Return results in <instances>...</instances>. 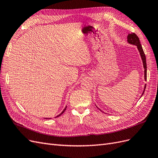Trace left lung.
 I'll return each mask as SVG.
<instances>
[{
  "instance_id": "8db88e82",
  "label": "left lung",
  "mask_w": 158,
  "mask_h": 158,
  "mask_svg": "<svg viewBox=\"0 0 158 158\" xmlns=\"http://www.w3.org/2000/svg\"><path fill=\"white\" fill-rule=\"evenodd\" d=\"M127 41L130 44L132 45H135L137 47L138 50L140 52V55L141 56V58L143 62V66H144V79L146 80L147 78V66H146V55L144 54V52L143 51L142 49V47L140 44V40L138 37L135 34V33H129L127 36ZM146 85L144 86V92H143L142 95L144 94V91L146 89Z\"/></svg>"
}]
</instances>
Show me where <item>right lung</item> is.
Returning a JSON list of instances; mask_svg holds the SVG:
<instances>
[{
	"label": "right lung",
	"instance_id": "add662e5",
	"mask_svg": "<svg viewBox=\"0 0 158 158\" xmlns=\"http://www.w3.org/2000/svg\"><path fill=\"white\" fill-rule=\"evenodd\" d=\"M66 107H65V108H64V110H63V111H62V112H61V113H60V114H59V115H57V116H56V117H59V116H60V115H61V114H63V113H64V111H65V110H66ZM46 119H47V118H46Z\"/></svg>",
	"mask_w": 158,
	"mask_h": 158
}]
</instances>
